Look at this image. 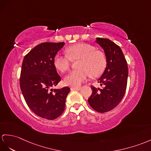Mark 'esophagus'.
<instances>
[{
    "instance_id": "obj_1",
    "label": "esophagus",
    "mask_w": 151,
    "mask_h": 151,
    "mask_svg": "<svg viewBox=\"0 0 151 151\" xmlns=\"http://www.w3.org/2000/svg\"><path fill=\"white\" fill-rule=\"evenodd\" d=\"M71 90H81V87H72Z\"/></svg>"
}]
</instances>
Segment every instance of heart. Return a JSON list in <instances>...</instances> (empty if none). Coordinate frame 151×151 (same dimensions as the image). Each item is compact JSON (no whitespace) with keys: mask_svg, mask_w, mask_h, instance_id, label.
<instances>
[{"mask_svg":"<svg viewBox=\"0 0 151 151\" xmlns=\"http://www.w3.org/2000/svg\"><path fill=\"white\" fill-rule=\"evenodd\" d=\"M67 56L56 54L54 57V65L58 70L65 72L70 67V60H79L77 70L65 77L64 82L68 86L78 87L90 75L95 78L102 74L106 66L105 54L95 47L85 43H79L66 49Z\"/></svg>","mask_w":151,"mask_h":151,"instance_id":"b5f03b06","label":"heart"}]
</instances>
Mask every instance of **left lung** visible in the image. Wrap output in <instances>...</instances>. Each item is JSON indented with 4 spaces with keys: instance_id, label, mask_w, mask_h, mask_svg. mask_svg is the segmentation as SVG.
<instances>
[{
    "instance_id": "1",
    "label": "left lung",
    "mask_w": 151,
    "mask_h": 151,
    "mask_svg": "<svg viewBox=\"0 0 151 151\" xmlns=\"http://www.w3.org/2000/svg\"><path fill=\"white\" fill-rule=\"evenodd\" d=\"M95 42L104 51L106 67L98 83L103 88L91 86L88 103L95 111L105 113L115 108L123 99L127 87L128 67L120 47L111 40L97 38Z\"/></svg>"
}]
</instances>
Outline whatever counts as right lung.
<instances>
[{"mask_svg": "<svg viewBox=\"0 0 151 151\" xmlns=\"http://www.w3.org/2000/svg\"><path fill=\"white\" fill-rule=\"evenodd\" d=\"M64 42H45L36 45L25 56L22 65L20 86L29 108L36 115L54 120L63 113L70 89L51 88L61 78L54 65V57Z\"/></svg>", "mask_w": 151, "mask_h": 151, "instance_id": "add662e5", "label": "right lung"}]
</instances>
